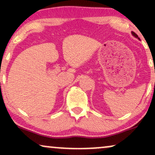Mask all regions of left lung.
Returning <instances> with one entry per match:
<instances>
[{
  "label": "left lung",
  "mask_w": 155,
  "mask_h": 155,
  "mask_svg": "<svg viewBox=\"0 0 155 155\" xmlns=\"http://www.w3.org/2000/svg\"><path fill=\"white\" fill-rule=\"evenodd\" d=\"M132 34H133V35H134V36L136 37V38H138V39H139V38H138V35H137L136 34V33H134V32H133V31H132Z\"/></svg>",
  "instance_id": "8db88e82"
}]
</instances>
